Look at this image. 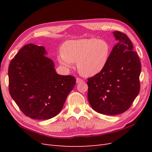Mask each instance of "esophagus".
I'll return each instance as SVG.
<instances>
[{
	"label": "esophagus",
	"instance_id": "1",
	"mask_svg": "<svg viewBox=\"0 0 152 152\" xmlns=\"http://www.w3.org/2000/svg\"><path fill=\"white\" fill-rule=\"evenodd\" d=\"M83 82V80L80 79V78H77L76 79V82L78 84V83H80V82Z\"/></svg>",
	"mask_w": 152,
	"mask_h": 152
}]
</instances>
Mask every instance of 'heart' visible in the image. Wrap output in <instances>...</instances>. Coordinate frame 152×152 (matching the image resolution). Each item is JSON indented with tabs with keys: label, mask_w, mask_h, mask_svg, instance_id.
Wrapping results in <instances>:
<instances>
[{
	"label": "heart",
	"mask_w": 152,
	"mask_h": 152,
	"mask_svg": "<svg viewBox=\"0 0 152 152\" xmlns=\"http://www.w3.org/2000/svg\"><path fill=\"white\" fill-rule=\"evenodd\" d=\"M110 54V47L104 40L94 38L71 40L63 44L58 59L66 68H72L73 63H77L80 74L89 77L104 70Z\"/></svg>",
	"instance_id": "b5f03b06"
}]
</instances>
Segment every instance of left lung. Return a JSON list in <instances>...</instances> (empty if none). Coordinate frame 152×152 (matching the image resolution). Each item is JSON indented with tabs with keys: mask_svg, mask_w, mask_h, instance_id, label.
<instances>
[{
	"mask_svg": "<svg viewBox=\"0 0 152 152\" xmlns=\"http://www.w3.org/2000/svg\"><path fill=\"white\" fill-rule=\"evenodd\" d=\"M118 43L113 48L107 66L88 79L87 98L99 113L115 115L129 108L138 95L141 63L127 36L113 31Z\"/></svg>",
	"mask_w": 152,
	"mask_h": 152,
	"instance_id": "1",
	"label": "left lung"
}]
</instances>
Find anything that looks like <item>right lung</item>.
Masks as SVG:
<instances>
[{"instance_id":"right-lung-1","label":"right lung","mask_w":152,"mask_h":152,"mask_svg":"<svg viewBox=\"0 0 152 152\" xmlns=\"http://www.w3.org/2000/svg\"><path fill=\"white\" fill-rule=\"evenodd\" d=\"M43 46L23 47L9 66V89L12 98L25 115L47 120L60 112L76 79L56 73Z\"/></svg>"}]
</instances>
